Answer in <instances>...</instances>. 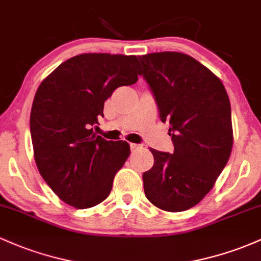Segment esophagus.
<instances>
[{
	"label": "esophagus",
	"mask_w": 261,
	"mask_h": 261,
	"mask_svg": "<svg viewBox=\"0 0 261 261\" xmlns=\"http://www.w3.org/2000/svg\"><path fill=\"white\" fill-rule=\"evenodd\" d=\"M130 147H131V150H133V151H136V150H139V148H141V145H139V144H130Z\"/></svg>",
	"instance_id": "1"
}]
</instances>
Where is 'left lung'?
<instances>
[{
	"label": "left lung",
	"instance_id": "left-lung-1",
	"mask_svg": "<svg viewBox=\"0 0 261 261\" xmlns=\"http://www.w3.org/2000/svg\"><path fill=\"white\" fill-rule=\"evenodd\" d=\"M139 59L174 146L173 153L151 148L154 162L142 174L145 196L160 210L187 211L213 188L230 156L228 94L208 68L187 54L161 51Z\"/></svg>",
	"mask_w": 261,
	"mask_h": 261
}]
</instances>
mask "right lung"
Listing matches in <instances>:
<instances>
[{
	"label": "right lung",
	"instance_id": "right-lung-1",
	"mask_svg": "<svg viewBox=\"0 0 261 261\" xmlns=\"http://www.w3.org/2000/svg\"><path fill=\"white\" fill-rule=\"evenodd\" d=\"M135 56L88 53L62 63L39 85L31 110V137L39 173L71 207L85 210L110 194L130 145L94 134L116 88L137 82Z\"/></svg>",
	"mask_w": 261,
	"mask_h": 261
}]
</instances>
